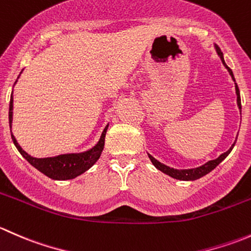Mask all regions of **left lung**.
Here are the masks:
<instances>
[{
    "instance_id": "1",
    "label": "left lung",
    "mask_w": 251,
    "mask_h": 251,
    "mask_svg": "<svg viewBox=\"0 0 251 251\" xmlns=\"http://www.w3.org/2000/svg\"><path fill=\"white\" fill-rule=\"evenodd\" d=\"M215 50H216L217 54H219V57L221 58L222 63H224V65L226 67V69L228 70L229 75H231L232 78H233V81L235 82L233 73H232V70L229 69V68L227 67L226 63H225L224 53L221 52V50H220V47L217 46V45H215ZM235 93H237V104H238V108H239V110H240L242 109V103H240V93H239V88H238L237 83H235ZM234 144H235V142L232 144L231 148H229L228 151H225V153H222L219 158L214 159V160L207 161V163H205L204 165L198 166V168H194V169H181V170H179V169H174V168H170V166L165 165V164L160 163L159 160H156V159L154 158V156H151V154H148V156H149V159H151V163H153V165L155 166L158 170H160L161 173L169 175V176L173 177V178L181 179V181H194V179H198V178H201V177L205 176L206 174H209L210 171L214 170V169L216 168V166L219 165L222 160H225V159H226V156L228 155V154L231 153L232 149H233Z\"/></svg>"
}]
</instances>
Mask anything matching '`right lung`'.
Segmentation results:
<instances>
[{"instance_id":"1","label":"right lung","mask_w":251,"mask_h":251,"mask_svg":"<svg viewBox=\"0 0 251 251\" xmlns=\"http://www.w3.org/2000/svg\"><path fill=\"white\" fill-rule=\"evenodd\" d=\"M23 72V70H22ZM19 77V76H18ZM17 81L14 82V85ZM9 127L12 128V121H13V91L11 95V102H9ZM108 124L103 130L102 135H100V141L97 142L96 146L88 151H81V153H68V154H60L57 156H50V158H34V156L29 155L22 147L19 146L16 137L12 133V140H13L14 146L19 151V153L34 166L35 169L46 175L47 177L52 179H57V181H65V179H73L75 177L80 176L88 169L92 168L96 164V161L100 159V154H102L103 148H104V140L105 133L108 130Z\"/></svg>"}]
</instances>
